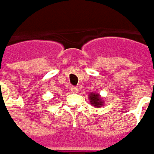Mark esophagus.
I'll return each mask as SVG.
<instances>
[{
    "mask_svg": "<svg viewBox=\"0 0 154 154\" xmlns=\"http://www.w3.org/2000/svg\"><path fill=\"white\" fill-rule=\"evenodd\" d=\"M71 92H72V93H77V92H78V88L72 87L71 88Z\"/></svg>",
    "mask_w": 154,
    "mask_h": 154,
    "instance_id": "34e87169",
    "label": "esophagus"
}]
</instances>
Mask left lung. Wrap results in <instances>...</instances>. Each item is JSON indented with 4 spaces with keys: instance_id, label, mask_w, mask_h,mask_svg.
Instances as JSON below:
<instances>
[{
    "instance_id": "8db88e82",
    "label": "left lung",
    "mask_w": 154,
    "mask_h": 154,
    "mask_svg": "<svg viewBox=\"0 0 154 154\" xmlns=\"http://www.w3.org/2000/svg\"><path fill=\"white\" fill-rule=\"evenodd\" d=\"M88 100L90 101V104H92V106L94 107H100L103 106V100L102 98H100L98 94L90 93L88 95Z\"/></svg>"
}]
</instances>
